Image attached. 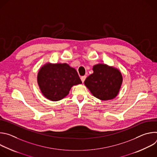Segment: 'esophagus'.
I'll return each instance as SVG.
<instances>
[{
    "label": "esophagus",
    "instance_id": "obj_1",
    "mask_svg": "<svg viewBox=\"0 0 157 157\" xmlns=\"http://www.w3.org/2000/svg\"><path fill=\"white\" fill-rule=\"evenodd\" d=\"M86 78V76H81V81H82V82H84V81H85Z\"/></svg>",
    "mask_w": 157,
    "mask_h": 157
}]
</instances>
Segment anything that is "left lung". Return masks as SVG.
<instances>
[{
    "label": "left lung",
    "instance_id": "1",
    "mask_svg": "<svg viewBox=\"0 0 157 157\" xmlns=\"http://www.w3.org/2000/svg\"><path fill=\"white\" fill-rule=\"evenodd\" d=\"M93 73L84 81L91 94L102 101L114 99L119 94L123 78L121 71L114 66L99 63L93 68Z\"/></svg>",
    "mask_w": 157,
    "mask_h": 157
}]
</instances>
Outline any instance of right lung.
I'll use <instances>...</instances> for the list:
<instances>
[{
  "mask_svg": "<svg viewBox=\"0 0 157 157\" xmlns=\"http://www.w3.org/2000/svg\"><path fill=\"white\" fill-rule=\"evenodd\" d=\"M37 82L42 94L52 101L63 99L73 86L82 83L76 70L68 64L49 62L40 68Z\"/></svg>",
  "mask_w": 157,
  "mask_h": 157,
  "instance_id": "add662e5",
  "label": "right lung"
}]
</instances>
